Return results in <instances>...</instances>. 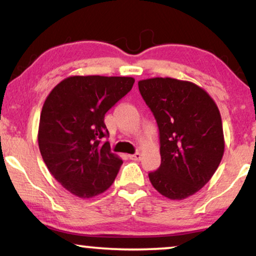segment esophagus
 Wrapping results in <instances>:
<instances>
[{
  "instance_id": "esophagus-1",
  "label": "esophagus",
  "mask_w": 256,
  "mask_h": 256,
  "mask_svg": "<svg viewBox=\"0 0 256 256\" xmlns=\"http://www.w3.org/2000/svg\"><path fill=\"white\" fill-rule=\"evenodd\" d=\"M130 156L131 160H140L142 153L140 152H137V153H134V154H131V156Z\"/></svg>"
}]
</instances>
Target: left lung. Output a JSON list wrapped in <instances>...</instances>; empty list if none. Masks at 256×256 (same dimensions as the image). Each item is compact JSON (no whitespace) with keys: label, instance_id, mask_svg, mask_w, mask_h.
I'll return each instance as SVG.
<instances>
[{"label":"left lung","instance_id":"left-lung-1","mask_svg":"<svg viewBox=\"0 0 256 256\" xmlns=\"http://www.w3.org/2000/svg\"><path fill=\"white\" fill-rule=\"evenodd\" d=\"M138 86L159 128L162 164L148 173L150 182L168 199H186L210 182L222 159L219 108L192 82L156 77Z\"/></svg>","mask_w":256,"mask_h":256}]
</instances>
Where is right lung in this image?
Here are the masks:
<instances>
[{
    "label": "right lung",
    "mask_w": 256,
    "mask_h": 256,
    "mask_svg": "<svg viewBox=\"0 0 256 256\" xmlns=\"http://www.w3.org/2000/svg\"><path fill=\"white\" fill-rule=\"evenodd\" d=\"M132 77L71 76L44 102L38 146L54 179L78 198L103 193L114 182L122 160L100 139L108 131L105 114L134 86Z\"/></svg>",
    "instance_id": "right-lung-1"
}]
</instances>
